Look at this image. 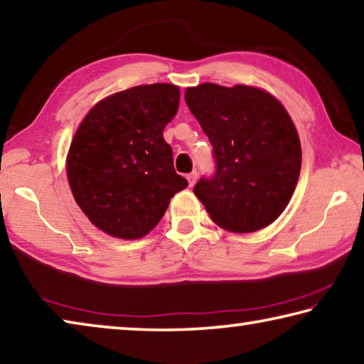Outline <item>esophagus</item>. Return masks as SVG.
<instances>
[{
	"instance_id": "1",
	"label": "esophagus",
	"mask_w": 364,
	"mask_h": 364,
	"mask_svg": "<svg viewBox=\"0 0 364 364\" xmlns=\"http://www.w3.org/2000/svg\"><path fill=\"white\" fill-rule=\"evenodd\" d=\"M186 178H188V183H189V186H194V184H196V180H198V171H193V173H189V175H188Z\"/></svg>"
}]
</instances>
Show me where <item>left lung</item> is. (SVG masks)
Listing matches in <instances>:
<instances>
[{
    "instance_id": "obj_1",
    "label": "left lung",
    "mask_w": 364,
    "mask_h": 364,
    "mask_svg": "<svg viewBox=\"0 0 364 364\" xmlns=\"http://www.w3.org/2000/svg\"><path fill=\"white\" fill-rule=\"evenodd\" d=\"M209 137L215 175L200 178L194 194L218 227L251 233L272 223L295 191L301 144L284 105L250 85L200 84L184 94Z\"/></svg>"
}]
</instances>
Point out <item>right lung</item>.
<instances>
[{"label": "right lung", "instance_id": "obj_1", "mask_svg": "<svg viewBox=\"0 0 364 364\" xmlns=\"http://www.w3.org/2000/svg\"><path fill=\"white\" fill-rule=\"evenodd\" d=\"M178 105L176 85H137L103 99L82 119L69 147L68 181L77 205L102 232L142 238L188 186L164 139Z\"/></svg>", "mask_w": 364, "mask_h": 364}]
</instances>
